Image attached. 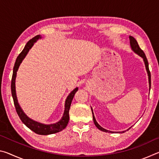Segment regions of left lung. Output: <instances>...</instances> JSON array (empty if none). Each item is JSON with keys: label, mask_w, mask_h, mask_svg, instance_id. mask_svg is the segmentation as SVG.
<instances>
[{"label": "left lung", "mask_w": 159, "mask_h": 159, "mask_svg": "<svg viewBox=\"0 0 159 159\" xmlns=\"http://www.w3.org/2000/svg\"><path fill=\"white\" fill-rule=\"evenodd\" d=\"M129 39H130V47H131L132 50H133L134 53H136L137 55L140 56V57L142 59H143V61L144 62L145 67H146V70H147V74H148V79H149V90H150V88H151V74H150L149 69V63H148V61H147V59L146 57V55H145V54L143 52V50H142L141 48H139L138 42H137L136 40L134 39V38L130 36H129ZM91 110H92V113H93V121H94V123H95L96 127L98 128L99 130H100L103 131V132H106V133H114V132L110 131V130H106V129H104L102 127H101V126L98 124V123L96 121V119L95 118V116H94L93 111L92 108H91ZM130 128H129V129H130ZM122 133H124V131H123Z\"/></svg>", "instance_id": "obj_1"}]
</instances>
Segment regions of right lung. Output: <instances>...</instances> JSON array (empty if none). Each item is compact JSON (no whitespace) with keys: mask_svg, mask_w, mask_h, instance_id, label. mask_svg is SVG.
Instances as JSON below:
<instances>
[{"mask_svg":"<svg viewBox=\"0 0 159 159\" xmlns=\"http://www.w3.org/2000/svg\"><path fill=\"white\" fill-rule=\"evenodd\" d=\"M41 35H38V36L34 37L33 39H31L26 45H25V48L23 50L21 51V52L19 55L18 57H17V60L15 61L14 68H13V74L12 77V81H11V92H12V96L13 98V101H14V104L15 107L16 111H17L19 117L20 118L21 121L23 123H25L27 127L34 131V133L39 134H42V135H48V134H54L58 132H60L63 130V129L66 127L67 124L69 123V111L70 107H71V104L72 102V99L74 98V96L75 93H76L79 88H76L75 89L71 91L69 93V95L67 96V98L65 100V104H64V111L62 117L57 123H52V124H44V123H41L39 122H37L36 120H34L31 119L27 116L21 108L20 104L18 103L17 95H16V88H15V80L16 77H17V71H18L19 67L21 63L22 62L24 59L27 55L29 50L31 49L33 46L34 44L36 43L38 40L41 39Z\"/></svg>","mask_w":159,"mask_h":159,"instance_id":"add662e5","label":"right lung"}]
</instances>
